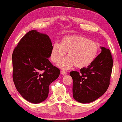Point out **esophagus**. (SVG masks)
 <instances>
[{
    "label": "esophagus",
    "instance_id": "esophagus-1",
    "mask_svg": "<svg viewBox=\"0 0 122 122\" xmlns=\"http://www.w3.org/2000/svg\"><path fill=\"white\" fill-rule=\"evenodd\" d=\"M61 74L63 75H65L67 74V72H66V71H64V70L61 71Z\"/></svg>",
    "mask_w": 122,
    "mask_h": 122
}]
</instances>
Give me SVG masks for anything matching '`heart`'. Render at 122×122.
<instances>
[{
	"label": "heart",
	"mask_w": 122,
	"mask_h": 122,
	"mask_svg": "<svg viewBox=\"0 0 122 122\" xmlns=\"http://www.w3.org/2000/svg\"><path fill=\"white\" fill-rule=\"evenodd\" d=\"M99 51L98 43L79 35H70L61 39L60 44L52 47L51 58L55 64L58 63L67 53V57L62 60L58 66L68 70L74 66L82 69L90 65L95 61Z\"/></svg>",
	"instance_id": "heart-1"
}]
</instances>
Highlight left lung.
Here are the masks:
<instances>
[{
    "instance_id": "1",
    "label": "left lung",
    "mask_w": 122,
    "mask_h": 122,
    "mask_svg": "<svg viewBox=\"0 0 122 122\" xmlns=\"http://www.w3.org/2000/svg\"><path fill=\"white\" fill-rule=\"evenodd\" d=\"M101 52L95 61L80 72H70L73 80L72 95L78 102H93L104 95L110 84L113 60L109 49L101 47Z\"/></svg>"
}]
</instances>
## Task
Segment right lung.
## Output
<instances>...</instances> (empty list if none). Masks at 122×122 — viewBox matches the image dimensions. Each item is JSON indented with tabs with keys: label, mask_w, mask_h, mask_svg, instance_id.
<instances>
[{
	"label": "right lung",
	"mask_w": 122,
	"mask_h": 122,
	"mask_svg": "<svg viewBox=\"0 0 122 122\" xmlns=\"http://www.w3.org/2000/svg\"><path fill=\"white\" fill-rule=\"evenodd\" d=\"M52 44L47 35L36 30L26 34L12 54L13 80L20 95L38 104L47 98L49 86L59 76L60 69L48 58Z\"/></svg>",
	"instance_id": "obj_1"
}]
</instances>
